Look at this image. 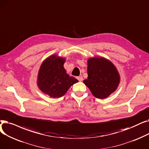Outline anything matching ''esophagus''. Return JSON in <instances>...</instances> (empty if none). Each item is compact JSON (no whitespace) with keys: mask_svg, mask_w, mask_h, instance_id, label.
Segmentation results:
<instances>
[{"mask_svg":"<svg viewBox=\"0 0 149 149\" xmlns=\"http://www.w3.org/2000/svg\"><path fill=\"white\" fill-rule=\"evenodd\" d=\"M77 79H78V81H79V82H81L82 80H83V77H82V76H78V77H77Z\"/></svg>","mask_w":149,"mask_h":149,"instance_id":"34e87169","label":"esophagus"}]
</instances>
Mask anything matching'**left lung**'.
<instances>
[{"label":"left lung","instance_id":"obj_1","mask_svg":"<svg viewBox=\"0 0 149 149\" xmlns=\"http://www.w3.org/2000/svg\"><path fill=\"white\" fill-rule=\"evenodd\" d=\"M87 74V79L84 80V83L98 99L109 97L116 91L120 82V75L116 67L104 58H89Z\"/></svg>","mask_w":149,"mask_h":149}]
</instances>
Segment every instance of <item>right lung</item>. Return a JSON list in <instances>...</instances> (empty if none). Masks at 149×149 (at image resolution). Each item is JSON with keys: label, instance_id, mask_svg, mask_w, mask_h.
<instances>
[{"label": "right lung", "instance_id": "obj_1", "mask_svg": "<svg viewBox=\"0 0 149 149\" xmlns=\"http://www.w3.org/2000/svg\"><path fill=\"white\" fill-rule=\"evenodd\" d=\"M65 60V58L53 54L45 59L40 67L38 86L44 93L52 98L62 97L71 86L78 82L67 73L63 67Z\"/></svg>", "mask_w": 149, "mask_h": 149}]
</instances>
